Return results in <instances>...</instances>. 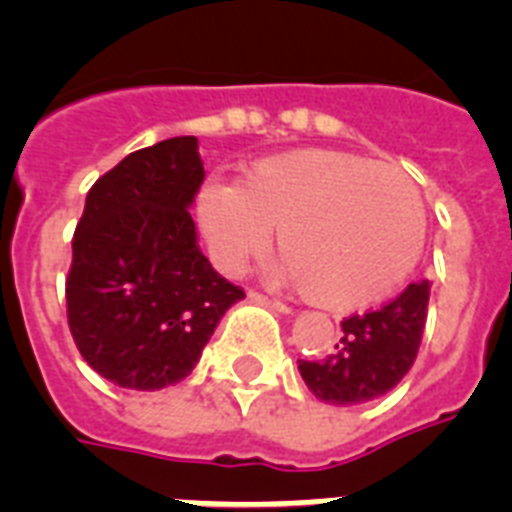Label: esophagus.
<instances>
[{"label": "esophagus", "mask_w": 512, "mask_h": 512, "mask_svg": "<svg viewBox=\"0 0 512 512\" xmlns=\"http://www.w3.org/2000/svg\"><path fill=\"white\" fill-rule=\"evenodd\" d=\"M248 298H251V301H256V303H264V306H272L274 311H282V314H287V311H290L285 303L277 301V298H269V295L259 293V290H251V293H248Z\"/></svg>", "instance_id": "34e87169"}]
</instances>
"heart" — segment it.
I'll use <instances>...</instances> for the list:
<instances>
[{
    "label": "heart",
    "mask_w": 512,
    "mask_h": 512,
    "mask_svg": "<svg viewBox=\"0 0 512 512\" xmlns=\"http://www.w3.org/2000/svg\"><path fill=\"white\" fill-rule=\"evenodd\" d=\"M198 222L211 259L230 274L261 256L277 227L282 272L332 311L395 293L416 269L426 235L424 204L403 172L335 149L266 156L240 185H204Z\"/></svg>",
    "instance_id": "heart-1"
}]
</instances>
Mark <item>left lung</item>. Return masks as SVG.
Here are the masks:
<instances>
[{
	"instance_id": "8db88e82",
	"label": "left lung",
	"mask_w": 512,
	"mask_h": 512,
	"mask_svg": "<svg viewBox=\"0 0 512 512\" xmlns=\"http://www.w3.org/2000/svg\"><path fill=\"white\" fill-rule=\"evenodd\" d=\"M429 306V282H411L395 301L342 322V337L324 361H301L298 371L316 398L358 405L390 392L416 361Z\"/></svg>"
}]
</instances>
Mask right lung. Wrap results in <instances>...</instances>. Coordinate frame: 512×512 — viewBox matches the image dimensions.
Segmentation results:
<instances>
[{
    "label": "right lung",
    "mask_w": 512,
    "mask_h": 512,
    "mask_svg": "<svg viewBox=\"0 0 512 512\" xmlns=\"http://www.w3.org/2000/svg\"><path fill=\"white\" fill-rule=\"evenodd\" d=\"M204 183L196 135L133 151L88 190L67 272L80 356L125 390L185 379L219 319L246 298L214 272L188 206Z\"/></svg>",
    "instance_id": "add662e5"
}]
</instances>
